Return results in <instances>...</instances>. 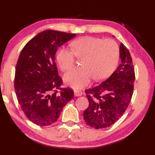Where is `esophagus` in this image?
I'll return each mask as SVG.
<instances>
[{
	"label": "esophagus",
	"instance_id": "34e87169",
	"mask_svg": "<svg viewBox=\"0 0 155 155\" xmlns=\"http://www.w3.org/2000/svg\"><path fill=\"white\" fill-rule=\"evenodd\" d=\"M74 95L75 96H81L82 95V92L80 91H74Z\"/></svg>",
	"mask_w": 155,
	"mask_h": 155
}]
</instances>
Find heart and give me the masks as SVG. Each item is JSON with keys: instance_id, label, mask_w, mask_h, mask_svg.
<instances>
[{"instance_id": "obj_1", "label": "heart", "mask_w": 155, "mask_h": 155, "mask_svg": "<svg viewBox=\"0 0 155 155\" xmlns=\"http://www.w3.org/2000/svg\"><path fill=\"white\" fill-rule=\"evenodd\" d=\"M71 50L61 48L57 52L56 59L63 71L71 69L75 63V55L82 59L81 67L67 73L64 81L74 89L86 86L91 80L100 81L111 75L116 69L119 59V48L112 39H102L84 36L71 43Z\"/></svg>"}]
</instances>
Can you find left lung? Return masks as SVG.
<instances>
[{"label":"left lung","instance_id":"left-lung-1","mask_svg":"<svg viewBox=\"0 0 155 155\" xmlns=\"http://www.w3.org/2000/svg\"><path fill=\"white\" fill-rule=\"evenodd\" d=\"M121 63L107 79L94 88L86 90L89 101L84 111L87 125L99 129L114 124L124 114L131 99L135 81L134 68L128 50L119 47Z\"/></svg>","mask_w":155,"mask_h":155}]
</instances>
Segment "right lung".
<instances>
[{
	"instance_id": "right-lung-1",
	"label": "right lung",
	"mask_w": 155,
	"mask_h": 155,
	"mask_svg": "<svg viewBox=\"0 0 155 155\" xmlns=\"http://www.w3.org/2000/svg\"><path fill=\"white\" fill-rule=\"evenodd\" d=\"M75 36L45 30L31 39L21 51L15 67V90L26 117L36 125L55 123L74 97L73 90L60 87L62 80L58 76L55 55L58 47ZM53 91L55 92L51 94Z\"/></svg>"
}]
</instances>
